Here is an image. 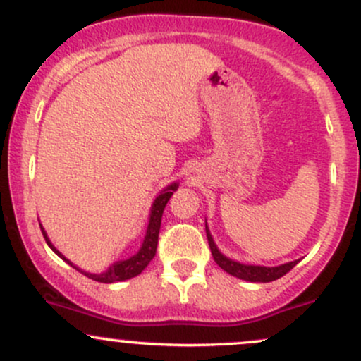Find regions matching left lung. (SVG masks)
Segmentation results:
<instances>
[{"instance_id": "1", "label": "left lung", "mask_w": 361, "mask_h": 361, "mask_svg": "<svg viewBox=\"0 0 361 361\" xmlns=\"http://www.w3.org/2000/svg\"><path fill=\"white\" fill-rule=\"evenodd\" d=\"M205 231H207V239H209V246L210 251H212V256L215 259V263L222 268L224 271H227L229 275L235 276V279H241L246 281H261V283H267V281H273L279 280L280 276L287 275V273L299 263V259L290 261V263L280 264V267H258V264H243L239 261L229 259L227 256H224L221 251L217 250L215 246L212 235L209 233V227L205 224Z\"/></svg>"}]
</instances>
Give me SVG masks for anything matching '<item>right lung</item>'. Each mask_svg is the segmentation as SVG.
Segmentation results:
<instances>
[{
	"label": "right lung",
	"mask_w": 361,
	"mask_h": 361,
	"mask_svg": "<svg viewBox=\"0 0 361 361\" xmlns=\"http://www.w3.org/2000/svg\"><path fill=\"white\" fill-rule=\"evenodd\" d=\"M176 188H178V183L169 185L156 197L154 204H152V207H151V215H149L146 238H144V243H142V246H140V250L137 251V255L130 256L128 259L117 261V263L111 264L109 270H106L105 273H100V275H97V273H86V271L80 270L78 267H74L71 261H69L68 258H64V255H61V252L52 246V243L49 241L47 234H45V231L42 229V227H40V229H42V234H44L45 241H47V244H49V247H51V250L56 252L57 256H61L62 259L68 261V263L71 264L73 268H76V270H80L82 275L88 276V279L94 280V281H100V283H114V281H123V280H128V279H134V276H137L139 273H142L144 268H146L149 264V261L154 258L156 247H157V238H159V229H161V219H163L164 207H166L168 200L171 198V195Z\"/></svg>",
	"instance_id": "1"
}]
</instances>
